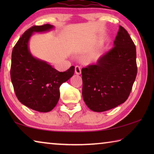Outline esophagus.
Wrapping results in <instances>:
<instances>
[{"instance_id": "obj_1", "label": "esophagus", "mask_w": 154, "mask_h": 154, "mask_svg": "<svg viewBox=\"0 0 154 154\" xmlns=\"http://www.w3.org/2000/svg\"><path fill=\"white\" fill-rule=\"evenodd\" d=\"M75 73L77 75H80L82 73V68L79 66H76L75 68Z\"/></svg>"}]
</instances>
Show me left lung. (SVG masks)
Wrapping results in <instances>:
<instances>
[{
  "label": "left lung",
  "mask_w": 154,
  "mask_h": 154,
  "mask_svg": "<svg viewBox=\"0 0 154 154\" xmlns=\"http://www.w3.org/2000/svg\"><path fill=\"white\" fill-rule=\"evenodd\" d=\"M114 45L96 64L82 70L83 98L93 111H106L124 103L136 79V46L122 26Z\"/></svg>",
  "instance_id": "1"
}]
</instances>
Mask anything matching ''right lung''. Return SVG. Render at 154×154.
Listing matches in <instances>:
<instances>
[{"label": "right lung", "mask_w": 154, "mask_h": 154, "mask_svg": "<svg viewBox=\"0 0 154 154\" xmlns=\"http://www.w3.org/2000/svg\"><path fill=\"white\" fill-rule=\"evenodd\" d=\"M53 26H33L19 38L13 48L10 74L15 95L21 103L39 112L51 111L60 98V87L75 72L72 66L59 72L47 62L32 57L28 41L34 32H44Z\"/></svg>", "instance_id": "1"}]
</instances>
